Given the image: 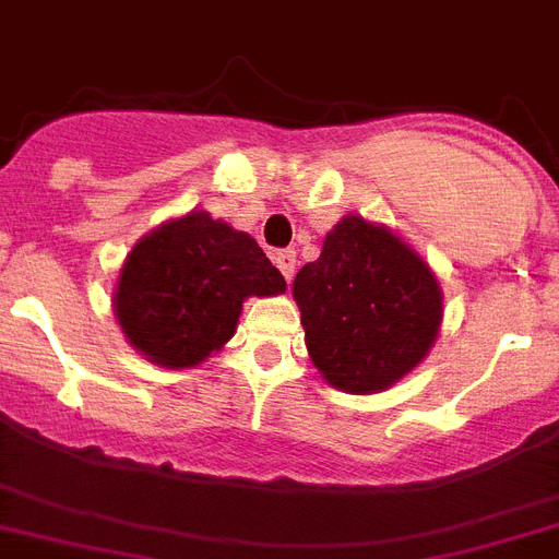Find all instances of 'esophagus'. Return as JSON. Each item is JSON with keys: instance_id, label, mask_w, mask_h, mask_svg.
Segmentation results:
<instances>
[{"instance_id": "obj_1", "label": "esophagus", "mask_w": 559, "mask_h": 559, "mask_svg": "<svg viewBox=\"0 0 559 559\" xmlns=\"http://www.w3.org/2000/svg\"><path fill=\"white\" fill-rule=\"evenodd\" d=\"M275 267L281 270V275H284L286 284H289V281L295 278V250H278V253H275Z\"/></svg>"}]
</instances>
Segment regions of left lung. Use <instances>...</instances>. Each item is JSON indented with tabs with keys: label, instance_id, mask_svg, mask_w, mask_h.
Instances as JSON below:
<instances>
[{
	"label": "left lung",
	"instance_id": "left-lung-1",
	"mask_svg": "<svg viewBox=\"0 0 559 559\" xmlns=\"http://www.w3.org/2000/svg\"><path fill=\"white\" fill-rule=\"evenodd\" d=\"M311 365L334 390L373 395L435 348L442 289L429 261L381 223L345 214L292 284Z\"/></svg>",
	"mask_w": 559,
	"mask_h": 559
}]
</instances>
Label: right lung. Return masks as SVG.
<instances>
[{
	"label": "right lung",
	"instance_id": "1",
	"mask_svg": "<svg viewBox=\"0 0 559 559\" xmlns=\"http://www.w3.org/2000/svg\"><path fill=\"white\" fill-rule=\"evenodd\" d=\"M284 292L253 236L194 209L133 245L114 286V317L144 359L183 370L236 334L245 300Z\"/></svg>",
	"mask_w": 559,
	"mask_h": 559
}]
</instances>
